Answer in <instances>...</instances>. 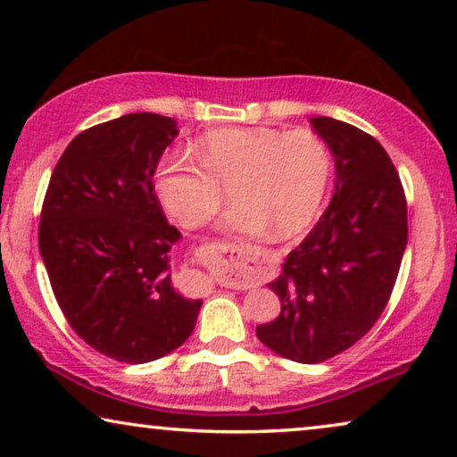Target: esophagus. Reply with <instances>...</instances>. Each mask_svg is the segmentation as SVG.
I'll list each match as a JSON object with an SVG mask.
<instances>
[{"label":"esophagus","instance_id":"34e87169","mask_svg":"<svg viewBox=\"0 0 457 457\" xmlns=\"http://www.w3.org/2000/svg\"><path fill=\"white\" fill-rule=\"evenodd\" d=\"M237 258H239L243 264H245L247 270L258 272V268H262V262H264V252H262V249L255 247V245H247L245 249H241ZM193 274H195V278L199 280V283H204V285L210 283L205 274H202V272H193Z\"/></svg>","mask_w":457,"mask_h":457}]
</instances>
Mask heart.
I'll list each match as a JSON object with an SVG mask.
<instances>
[{
	"label": "heart",
	"instance_id": "b5f03b06",
	"mask_svg": "<svg viewBox=\"0 0 457 457\" xmlns=\"http://www.w3.org/2000/svg\"><path fill=\"white\" fill-rule=\"evenodd\" d=\"M193 162L166 152L154 172L155 195L180 227L208 222L227 199L237 204L222 227L239 233L293 237L314 220L327 195L330 154L310 130L218 129L204 135Z\"/></svg>",
	"mask_w": 457,
	"mask_h": 457
}]
</instances>
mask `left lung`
<instances>
[{
    "mask_svg": "<svg viewBox=\"0 0 457 457\" xmlns=\"http://www.w3.org/2000/svg\"><path fill=\"white\" fill-rule=\"evenodd\" d=\"M310 122L335 158V193L268 285L278 318L255 328L266 347L299 364L333 358L374 327L408 245V204L383 145L335 118Z\"/></svg>",
    "mask_w": 457,
    "mask_h": 457,
    "instance_id": "8db88e82",
    "label": "left lung"
}]
</instances>
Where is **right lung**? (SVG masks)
Returning <instances> with one entry per match:
<instances>
[{"label":"right lung","instance_id":"1","mask_svg":"<svg viewBox=\"0 0 457 457\" xmlns=\"http://www.w3.org/2000/svg\"><path fill=\"white\" fill-rule=\"evenodd\" d=\"M179 135L141 112L74 137L55 164L39 222V252L55 302L96 352L145 364L189 339L199 299L172 285L180 233L154 191L155 166Z\"/></svg>","mask_w":457,"mask_h":457}]
</instances>
